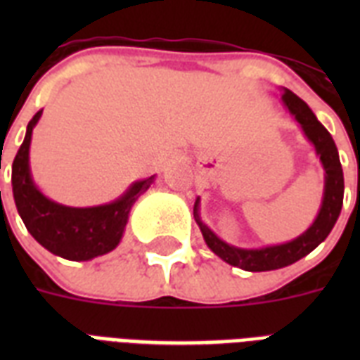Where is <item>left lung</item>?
Here are the masks:
<instances>
[{
    "label": "left lung",
    "mask_w": 360,
    "mask_h": 360,
    "mask_svg": "<svg viewBox=\"0 0 360 360\" xmlns=\"http://www.w3.org/2000/svg\"><path fill=\"white\" fill-rule=\"evenodd\" d=\"M282 101H284L291 114L295 115L297 123L301 124L304 136L314 143L316 153L319 155V160L323 164V202H321V209H319L314 224L302 236L290 240V243H284V245L265 246V248H237V246L228 245L220 237L214 236L213 231L200 220V214H198L200 198L194 203V219H196L209 248L217 256L222 257L226 263L243 269V271H250V273H262V271H274V269L288 267L291 263L299 262L301 257L310 254L319 243H323L327 239L330 230L335 228L336 220L340 217L342 203H344V172H342L338 149H336L333 136L329 134V130L325 129L323 124L319 123L312 110L308 108V104L297 97L295 93L284 87L282 89Z\"/></svg>",
    "instance_id": "obj_1"
}]
</instances>
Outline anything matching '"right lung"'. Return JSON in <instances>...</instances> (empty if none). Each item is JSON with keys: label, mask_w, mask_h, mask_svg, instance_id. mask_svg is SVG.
<instances>
[{"label": "right lung", "mask_w": 360, "mask_h": 360, "mask_svg": "<svg viewBox=\"0 0 360 360\" xmlns=\"http://www.w3.org/2000/svg\"><path fill=\"white\" fill-rule=\"evenodd\" d=\"M39 110L27 123L25 138L13 162V196L18 214L33 239L56 256L87 262L108 254L120 245L130 207L151 186L155 175L136 181L115 202L97 207H67L48 200L33 183L30 172V143Z\"/></svg>", "instance_id": "right-lung-1"}]
</instances>
